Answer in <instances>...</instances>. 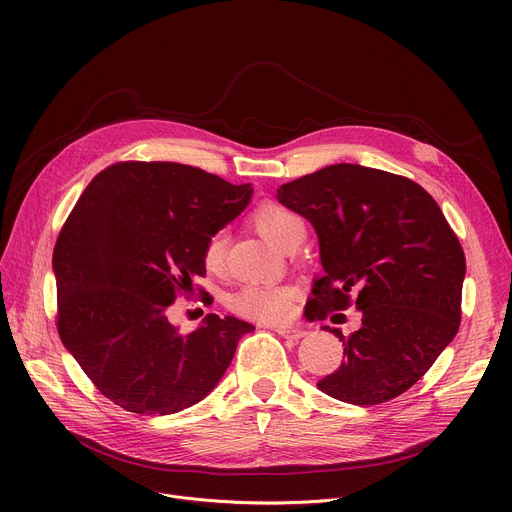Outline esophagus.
<instances>
[{"label": "esophagus", "instance_id": "obj_1", "mask_svg": "<svg viewBox=\"0 0 512 512\" xmlns=\"http://www.w3.org/2000/svg\"><path fill=\"white\" fill-rule=\"evenodd\" d=\"M282 338H290V340H299V338H303L307 332L305 330H301V328H290V326H276L274 328Z\"/></svg>", "mask_w": 512, "mask_h": 512}]
</instances>
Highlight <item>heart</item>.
<instances>
[{"instance_id": "1", "label": "heart", "mask_w": 512, "mask_h": 512, "mask_svg": "<svg viewBox=\"0 0 512 512\" xmlns=\"http://www.w3.org/2000/svg\"><path fill=\"white\" fill-rule=\"evenodd\" d=\"M251 220L255 228L280 249H288L297 240L305 236V224L292 209L265 201L261 203ZM228 238L226 232L215 230L203 242V263L209 272H220L226 261ZM228 305L232 311L255 317L263 321H278L290 313L292 305V290L288 286H274V284H245L236 292L230 294Z\"/></svg>"}]
</instances>
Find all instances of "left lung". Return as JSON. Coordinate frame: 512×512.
Returning a JSON list of instances; mask_svg holds the SVG:
<instances>
[{
    "mask_svg": "<svg viewBox=\"0 0 512 512\" xmlns=\"http://www.w3.org/2000/svg\"><path fill=\"white\" fill-rule=\"evenodd\" d=\"M278 201L319 238L324 276L305 315L361 311L351 336L330 330L344 361L317 388L363 407L407 392L461 324L465 253L434 197L405 176L336 164L282 184Z\"/></svg>",
    "mask_w": 512,
    "mask_h": 512,
    "instance_id": "obj_1",
    "label": "left lung"
}]
</instances>
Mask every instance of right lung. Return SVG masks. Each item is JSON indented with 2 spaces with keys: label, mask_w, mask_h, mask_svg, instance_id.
Listing matches in <instances>:
<instances>
[{
  "label": "right lung",
  "mask_w": 512,
  "mask_h": 512,
  "mask_svg": "<svg viewBox=\"0 0 512 512\" xmlns=\"http://www.w3.org/2000/svg\"><path fill=\"white\" fill-rule=\"evenodd\" d=\"M251 195V184L174 161H118L76 201L53 249L58 332L118 407L139 415L193 407L218 386L238 340L255 330L209 313L180 334L168 319L170 305L205 276V238Z\"/></svg>",
  "instance_id": "1"
}]
</instances>
